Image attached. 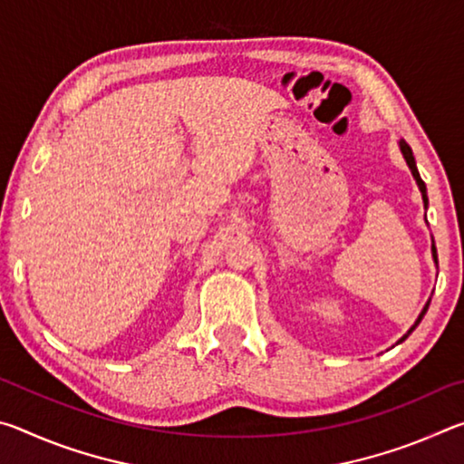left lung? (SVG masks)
I'll return each mask as SVG.
<instances>
[{"label":"left lung","instance_id":"left-lung-1","mask_svg":"<svg viewBox=\"0 0 464 464\" xmlns=\"http://www.w3.org/2000/svg\"><path fill=\"white\" fill-rule=\"evenodd\" d=\"M399 147H401V153H403V157H405V161H407V166H410V169H411V174H413V178H415V182H418V188H420V192H421V198H423V207H428V194H426V184H423V179L420 178V171H418V166H415V160H413V151H411V147L405 143V140L401 139L399 140ZM431 257H434V262L438 264V254H436V246H434V241H431ZM428 307H430V301L426 303V307H423V311L420 313V317H418V321H415V325L410 329V332H407L401 340L399 342H403L407 335H410L415 327H418V324L421 321V317L426 315V311H428Z\"/></svg>","mask_w":464,"mask_h":464}]
</instances>
